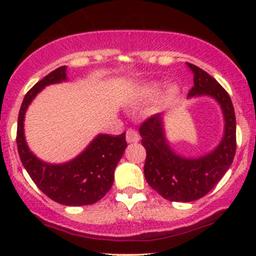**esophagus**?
<instances>
[{
	"label": "esophagus",
	"instance_id": "esophagus-1",
	"mask_svg": "<svg viewBox=\"0 0 256 256\" xmlns=\"http://www.w3.org/2000/svg\"><path fill=\"white\" fill-rule=\"evenodd\" d=\"M126 141L128 144H136L140 141V136H138V134L134 128H128L126 131Z\"/></svg>",
	"mask_w": 256,
	"mask_h": 256
}]
</instances>
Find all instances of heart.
<instances>
[{
	"label": "heart",
	"mask_w": 256,
	"mask_h": 256,
	"mask_svg": "<svg viewBox=\"0 0 256 256\" xmlns=\"http://www.w3.org/2000/svg\"><path fill=\"white\" fill-rule=\"evenodd\" d=\"M162 84L160 82H148L141 85L135 92V102H147L150 100L154 99L161 92ZM180 94V88L177 84H171L166 86V89L162 92L160 96L157 99L156 105H154V112H161V110L168 108L174 100L177 99L178 95Z\"/></svg>",
	"instance_id": "1"
}]
</instances>
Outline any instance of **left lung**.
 <instances>
[{
  "mask_svg": "<svg viewBox=\"0 0 256 256\" xmlns=\"http://www.w3.org/2000/svg\"><path fill=\"white\" fill-rule=\"evenodd\" d=\"M193 73L192 98H210L222 110L223 135L219 144L200 156H184L172 148L164 128V115H154L140 128L146 148L144 174L150 187L171 202H192L206 196L226 174L236 154V112L228 92L208 73L186 63Z\"/></svg>",
  "mask_w": 256,
  "mask_h": 256,
  "instance_id": "left-lung-1",
  "label": "left lung"
}]
</instances>
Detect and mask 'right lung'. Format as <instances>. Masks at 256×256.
I'll return each mask as SVG.
<instances>
[{
	"instance_id": "obj_1",
	"label": "right lung",
	"mask_w": 256,
	"mask_h": 256,
	"mask_svg": "<svg viewBox=\"0 0 256 256\" xmlns=\"http://www.w3.org/2000/svg\"><path fill=\"white\" fill-rule=\"evenodd\" d=\"M68 66H59L26 94L18 115L17 147L23 167L37 187L59 204L88 206L102 200L114 183V172L128 147L125 135L98 134L74 158L50 164L36 156L24 136V116L30 102L48 85L68 82Z\"/></svg>"
}]
</instances>
